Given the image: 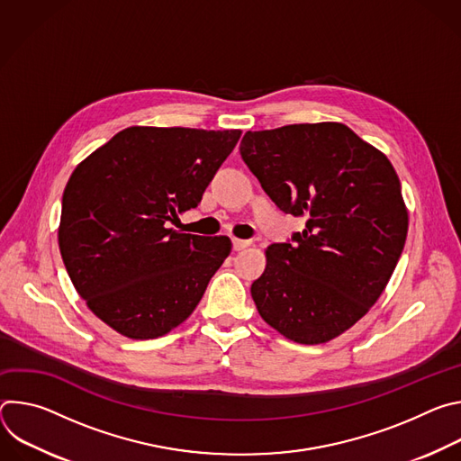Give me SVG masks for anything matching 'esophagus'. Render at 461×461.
I'll use <instances>...</instances> for the list:
<instances>
[{"instance_id":"34e87169","label":"esophagus","mask_w":461,"mask_h":461,"mask_svg":"<svg viewBox=\"0 0 461 461\" xmlns=\"http://www.w3.org/2000/svg\"><path fill=\"white\" fill-rule=\"evenodd\" d=\"M231 242H233V249H235V251H240V249H244V248L249 246V240H242V239H233Z\"/></svg>"}]
</instances>
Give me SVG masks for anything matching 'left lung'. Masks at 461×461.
I'll return each instance as SVG.
<instances>
[{"label": "left lung", "mask_w": 461, "mask_h": 461, "mask_svg": "<svg viewBox=\"0 0 461 461\" xmlns=\"http://www.w3.org/2000/svg\"><path fill=\"white\" fill-rule=\"evenodd\" d=\"M240 157L281 212L306 221L267 249L251 285L260 317L301 345L338 338L379 299L402 257L409 213L396 171L338 122L248 131Z\"/></svg>", "instance_id": "obj_1"}]
</instances>
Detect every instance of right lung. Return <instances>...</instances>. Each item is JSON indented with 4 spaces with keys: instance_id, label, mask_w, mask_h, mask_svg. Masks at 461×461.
I'll return each mask as SVG.
<instances>
[{
    "instance_id": "right-lung-1",
    "label": "right lung",
    "mask_w": 461,
    "mask_h": 461,
    "mask_svg": "<svg viewBox=\"0 0 461 461\" xmlns=\"http://www.w3.org/2000/svg\"><path fill=\"white\" fill-rule=\"evenodd\" d=\"M239 129L127 127L73 171L58 244L89 310L118 334L155 339L184 322L231 240L175 231L199 206Z\"/></svg>"
}]
</instances>
